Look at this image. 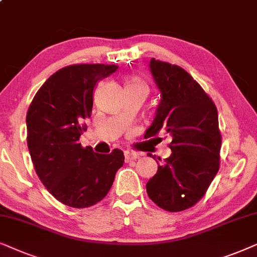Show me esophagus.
Instances as JSON below:
<instances>
[{
	"mask_svg": "<svg viewBox=\"0 0 257 257\" xmlns=\"http://www.w3.org/2000/svg\"><path fill=\"white\" fill-rule=\"evenodd\" d=\"M124 157H125V161L126 162H129V161H133V160H136L140 157V154L138 153H133V152H129V150H125L124 152Z\"/></svg>",
	"mask_w": 257,
	"mask_h": 257,
	"instance_id": "obj_1",
	"label": "esophagus"
}]
</instances>
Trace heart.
<instances>
[{
	"mask_svg": "<svg viewBox=\"0 0 257 257\" xmlns=\"http://www.w3.org/2000/svg\"><path fill=\"white\" fill-rule=\"evenodd\" d=\"M126 85H143V87H146L145 84L142 83V82H140V81H133V82H131V83H128Z\"/></svg>",
	"mask_w": 257,
	"mask_h": 257,
	"instance_id": "b5f03b06",
	"label": "heart"
}]
</instances>
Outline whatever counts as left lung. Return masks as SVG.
Listing matches in <instances>:
<instances>
[{
  "label": "left lung",
  "instance_id": "8db88e82",
  "mask_svg": "<svg viewBox=\"0 0 257 257\" xmlns=\"http://www.w3.org/2000/svg\"><path fill=\"white\" fill-rule=\"evenodd\" d=\"M150 70L161 100L146 138L166 131L173 153L148 181L147 193L160 208L176 213L195 206L220 169L217 108L183 68L152 59Z\"/></svg>",
  "mask_w": 257,
  "mask_h": 257
}]
</instances>
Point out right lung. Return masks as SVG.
<instances>
[{
  "label": "right lung",
  "mask_w": 257,
  "mask_h": 257,
  "mask_svg": "<svg viewBox=\"0 0 257 257\" xmlns=\"http://www.w3.org/2000/svg\"><path fill=\"white\" fill-rule=\"evenodd\" d=\"M115 64H73L51 75L27 112V143L35 172L53 196L66 206L88 208L103 200L123 166L119 149L96 154L78 143L90 117L96 83Z\"/></svg>",
  "instance_id": "1"
}]
</instances>
